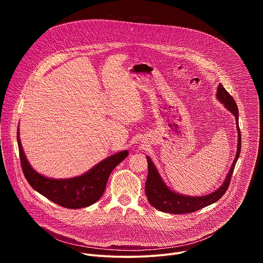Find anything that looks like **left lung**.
<instances>
[{"mask_svg": "<svg viewBox=\"0 0 263 263\" xmlns=\"http://www.w3.org/2000/svg\"><path fill=\"white\" fill-rule=\"evenodd\" d=\"M217 99L223 104L231 114L234 115L236 119L237 131H238V142H237V152L235 159L232 163V166L226 177V180L222 183V185L217 189L212 194L203 197H189L183 196L171 191L165 183L162 181L159 173L157 172L154 163L152 162L151 158L146 156L147 160V178L145 182V195L148 200V203L151 204L154 208L162 211L168 212L173 214H183V213H191L195 212L199 209H202L208 205H211L218 201L224 193L227 192L228 187L231 182V177L233 175V171L236 164V161L240 154V147H241V134L238 127V108L234 101V99L228 93V91L224 89V87L219 84L217 87L216 92Z\"/></svg>", "mask_w": 263, "mask_h": 263, "instance_id": "8db88e82", "label": "left lung"}]
</instances>
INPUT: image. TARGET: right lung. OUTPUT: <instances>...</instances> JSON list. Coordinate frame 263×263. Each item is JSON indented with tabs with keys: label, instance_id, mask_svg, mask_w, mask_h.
I'll use <instances>...</instances> for the list:
<instances>
[{
	"label": "right lung",
	"instance_id": "add662e5",
	"mask_svg": "<svg viewBox=\"0 0 263 263\" xmlns=\"http://www.w3.org/2000/svg\"><path fill=\"white\" fill-rule=\"evenodd\" d=\"M17 131V144L23 173L36 192L62 207L77 209L88 207L100 200L105 192L108 178L120 162L129 154L123 151L101 161L82 176L71 179H51L40 175L29 164Z\"/></svg>",
	"mask_w": 263,
	"mask_h": 263
}]
</instances>
